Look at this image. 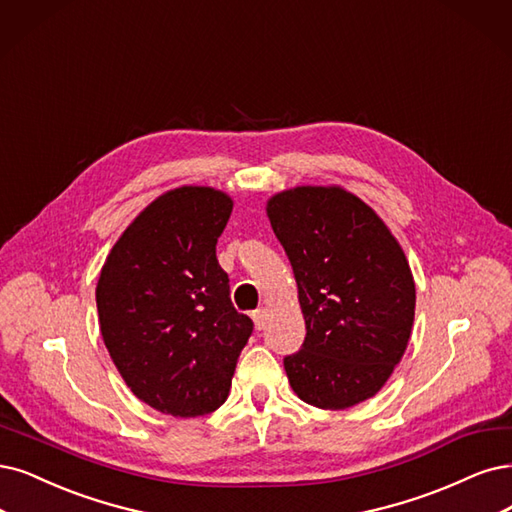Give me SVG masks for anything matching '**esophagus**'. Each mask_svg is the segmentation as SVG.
I'll return each mask as SVG.
<instances>
[{"instance_id":"esophagus-1","label":"esophagus","mask_w":512,"mask_h":512,"mask_svg":"<svg viewBox=\"0 0 512 512\" xmlns=\"http://www.w3.org/2000/svg\"><path fill=\"white\" fill-rule=\"evenodd\" d=\"M251 316H253V323H255V327H257L259 331H261L263 327H266V316H268L266 310L259 308V310H255Z\"/></svg>"}]
</instances>
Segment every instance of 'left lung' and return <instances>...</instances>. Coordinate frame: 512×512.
Wrapping results in <instances>:
<instances>
[{"label": "left lung", "instance_id": "left-lung-1", "mask_svg": "<svg viewBox=\"0 0 512 512\" xmlns=\"http://www.w3.org/2000/svg\"><path fill=\"white\" fill-rule=\"evenodd\" d=\"M297 282L306 339L285 358L293 392L348 409L382 390L407 350L415 282L388 225L339 185H299L268 200Z\"/></svg>", "mask_w": 512, "mask_h": 512}]
</instances>
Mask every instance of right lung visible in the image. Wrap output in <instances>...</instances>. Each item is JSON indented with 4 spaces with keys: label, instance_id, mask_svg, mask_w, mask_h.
I'll list each match as a JSON object with an SVG mask.
<instances>
[{
    "label": "right lung",
    "instance_id": "add662e5",
    "mask_svg": "<svg viewBox=\"0 0 512 512\" xmlns=\"http://www.w3.org/2000/svg\"><path fill=\"white\" fill-rule=\"evenodd\" d=\"M221 189L158 196L109 251L97 285L103 342L132 394L175 418L219 409L253 333L236 312L217 238L232 215Z\"/></svg>",
    "mask_w": 512,
    "mask_h": 512
}]
</instances>
